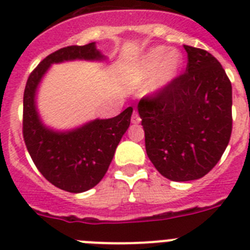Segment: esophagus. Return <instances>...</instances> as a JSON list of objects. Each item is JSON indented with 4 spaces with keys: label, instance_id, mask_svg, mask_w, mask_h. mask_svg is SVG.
<instances>
[{
    "label": "esophagus",
    "instance_id": "obj_1",
    "mask_svg": "<svg viewBox=\"0 0 250 250\" xmlns=\"http://www.w3.org/2000/svg\"><path fill=\"white\" fill-rule=\"evenodd\" d=\"M140 121H142V119H140L139 114H138L136 111H134L133 116H131V123H133V124H139Z\"/></svg>",
    "mask_w": 250,
    "mask_h": 250
}]
</instances>
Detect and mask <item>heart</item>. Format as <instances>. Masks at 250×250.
Masks as SVG:
<instances>
[{
    "mask_svg": "<svg viewBox=\"0 0 250 250\" xmlns=\"http://www.w3.org/2000/svg\"><path fill=\"white\" fill-rule=\"evenodd\" d=\"M182 65V57L180 53L169 52L166 46H157L143 57L134 69V80L143 83L151 80L161 69L154 82V88L166 86L177 76Z\"/></svg>",
    "mask_w": 250,
    "mask_h": 250,
    "instance_id": "b5f03b06",
    "label": "heart"
}]
</instances>
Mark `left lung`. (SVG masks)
<instances>
[{
	"label": "left lung",
	"instance_id": "8db88e82",
	"mask_svg": "<svg viewBox=\"0 0 250 250\" xmlns=\"http://www.w3.org/2000/svg\"><path fill=\"white\" fill-rule=\"evenodd\" d=\"M186 72L138 104L149 159L174 182L198 180L220 161L232 130L231 82L220 62L183 45Z\"/></svg>",
	"mask_w": 250,
	"mask_h": 250
}]
</instances>
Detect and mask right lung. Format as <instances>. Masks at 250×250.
<instances>
[{
    "mask_svg": "<svg viewBox=\"0 0 250 250\" xmlns=\"http://www.w3.org/2000/svg\"><path fill=\"white\" fill-rule=\"evenodd\" d=\"M70 59H102L95 42L62 48L42 59L30 73L23 91L22 136L34 164L58 188L80 193L95 187L108 169L116 146L130 125L133 107L120 115L88 123L69 133L46 129L35 110L36 87L52 63Z\"/></svg>",
    "mask_w": 250,
    "mask_h": 250,
    "instance_id": "obj_1",
    "label": "right lung"
}]
</instances>
